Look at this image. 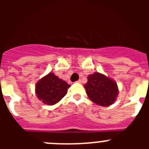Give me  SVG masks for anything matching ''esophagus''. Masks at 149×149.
<instances>
[{
	"mask_svg": "<svg viewBox=\"0 0 149 149\" xmlns=\"http://www.w3.org/2000/svg\"><path fill=\"white\" fill-rule=\"evenodd\" d=\"M81 82H82V81H81V80H78L77 81H76V83H78V84H81Z\"/></svg>",
	"mask_w": 149,
	"mask_h": 149,
	"instance_id": "1",
	"label": "esophagus"
}]
</instances>
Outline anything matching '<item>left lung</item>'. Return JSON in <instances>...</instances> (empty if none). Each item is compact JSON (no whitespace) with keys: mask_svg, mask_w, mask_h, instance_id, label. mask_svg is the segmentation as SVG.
<instances>
[{"mask_svg":"<svg viewBox=\"0 0 149 149\" xmlns=\"http://www.w3.org/2000/svg\"><path fill=\"white\" fill-rule=\"evenodd\" d=\"M87 81L84 88L91 101L103 107L109 106L115 101L118 88L111 79L97 72L88 76Z\"/></svg>","mask_w":149,"mask_h":149,"instance_id":"1","label":"left lung"}]
</instances>
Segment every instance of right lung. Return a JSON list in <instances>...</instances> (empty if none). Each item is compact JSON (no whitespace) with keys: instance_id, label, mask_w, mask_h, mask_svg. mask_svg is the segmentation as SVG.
<instances>
[{"instance_id":"1","label":"right lung","mask_w":149,"mask_h":149,"mask_svg":"<svg viewBox=\"0 0 149 149\" xmlns=\"http://www.w3.org/2000/svg\"><path fill=\"white\" fill-rule=\"evenodd\" d=\"M70 85L53 73H49L36 84V93L43 103L53 105L65 95Z\"/></svg>"}]
</instances>
